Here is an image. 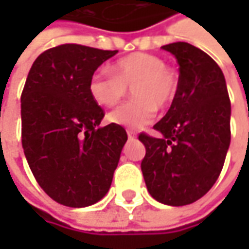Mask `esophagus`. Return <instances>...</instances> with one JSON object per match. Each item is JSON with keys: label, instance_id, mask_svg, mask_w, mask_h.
Returning <instances> with one entry per match:
<instances>
[{"label": "esophagus", "instance_id": "esophagus-1", "mask_svg": "<svg viewBox=\"0 0 249 249\" xmlns=\"http://www.w3.org/2000/svg\"><path fill=\"white\" fill-rule=\"evenodd\" d=\"M127 136H129L130 140H134L137 137V133L136 131H133V130H127Z\"/></svg>", "mask_w": 249, "mask_h": 249}]
</instances>
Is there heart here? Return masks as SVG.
Returning a JSON list of instances; mask_svg holds the SVG:
<instances>
[{"label": "heart", "instance_id": "1", "mask_svg": "<svg viewBox=\"0 0 249 249\" xmlns=\"http://www.w3.org/2000/svg\"><path fill=\"white\" fill-rule=\"evenodd\" d=\"M110 73L95 72L89 92L95 104L112 108L124 98L131 87L134 100L110 112V123L127 129H141L151 123L157 108L167 109L180 90L178 73L154 53H133L112 63Z\"/></svg>", "mask_w": 249, "mask_h": 249}]
</instances>
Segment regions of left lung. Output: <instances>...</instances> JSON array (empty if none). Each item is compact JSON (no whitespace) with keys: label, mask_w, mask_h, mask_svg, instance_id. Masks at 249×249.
<instances>
[{"label":"left lung","mask_w":249,"mask_h":249,"mask_svg":"<svg viewBox=\"0 0 249 249\" xmlns=\"http://www.w3.org/2000/svg\"><path fill=\"white\" fill-rule=\"evenodd\" d=\"M178 63L180 90L154 126L160 137L141 133V170L149 194L160 204L183 206L212 188L230 145L231 105L219 65L188 43L163 45Z\"/></svg>","instance_id":"1"}]
</instances>
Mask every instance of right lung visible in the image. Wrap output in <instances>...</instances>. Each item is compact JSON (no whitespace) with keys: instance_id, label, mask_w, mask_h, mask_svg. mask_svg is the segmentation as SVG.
<instances>
[{"instance_id":"obj_1","label":"right lung","mask_w":249,"mask_h":249,"mask_svg":"<svg viewBox=\"0 0 249 249\" xmlns=\"http://www.w3.org/2000/svg\"><path fill=\"white\" fill-rule=\"evenodd\" d=\"M118 51L63 44L32 65L22 98V145L37 183L53 201L90 206L109 191L126 130L100 127L104 110L89 92L94 72Z\"/></svg>"}]
</instances>
